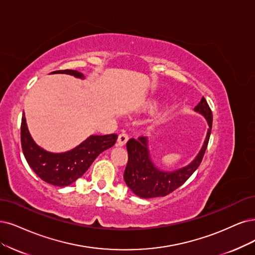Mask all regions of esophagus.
<instances>
[{
  "mask_svg": "<svg viewBox=\"0 0 255 255\" xmlns=\"http://www.w3.org/2000/svg\"><path fill=\"white\" fill-rule=\"evenodd\" d=\"M127 140H128V135L126 133H121L117 140V146L119 147L124 146L127 143Z\"/></svg>",
  "mask_w": 255,
  "mask_h": 255,
  "instance_id": "esophagus-1",
  "label": "esophagus"
}]
</instances>
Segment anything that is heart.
I'll use <instances>...</instances> for the list:
<instances>
[{
    "label": "heart",
    "mask_w": 255,
    "mask_h": 255,
    "mask_svg": "<svg viewBox=\"0 0 255 255\" xmlns=\"http://www.w3.org/2000/svg\"><path fill=\"white\" fill-rule=\"evenodd\" d=\"M148 108H149V109H152V108H153V106H152V105H149V106H148Z\"/></svg>",
    "instance_id": "b5f03b06"
}]
</instances>
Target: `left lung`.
I'll list each match as a JSON object with an SVG mask.
<instances>
[{
	"label": "left lung",
	"mask_w": 255,
	"mask_h": 255,
	"mask_svg": "<svg viewBox=\"0 0 255 255\" xmlns=\"http://www.w3.org/2000/svg\"><path fill=\"white\" fill-rule=\"evenodd\" d=\"M194 111L206 119L208 130L200 152L193 161L176 170H162L153 163L148 148V137L140 136L137 139L130 138L128 140L126 145L128 163L124 172V180L135 195L142 199L165 196L182 186L199 168L209 142L212 129V112L204 97L194 107Z\"/></svg>",
	"instance_id": "1"
}]
</instances>
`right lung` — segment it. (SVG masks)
Masks as SVG:
<instances>
[{"instance_id": "add662e5", "label": "right lung", "mask_w": 255, "mask_h": 255, "mask_svg": "<svg viewBox=\"0 0 255 255\" xmlns=\"http://www.w3.org/2000/svg\"><path fill=\"white\" fill-rule=\"evenodd\" d=\"M51 73H65L84 80L77 70H59ZM118 139L117 134L90 135L77 147L66 152H49L37 145L28 130L25 115L21 124V143L28 165L46 183L53 186H69L88 170L100 153L111 148Z\"/></svg>"}]
</instances>
